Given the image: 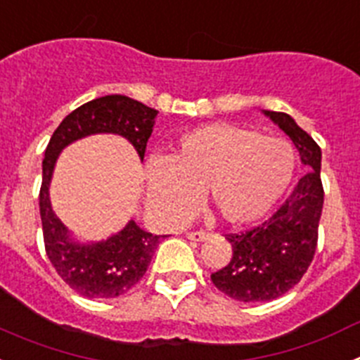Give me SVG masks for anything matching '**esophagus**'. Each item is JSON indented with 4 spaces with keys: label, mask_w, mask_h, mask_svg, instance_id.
<instances>
[{
    "label": "esophagus",
    "mask_w": 360,
    "mask_h": 360,
    "mask_svg": "<svg viewBox=\"0 0 360 360\" xmlns=\"http://www.w3.org/2000/svg\"><path fill=\"white\" fill-rule=\"evenodd\" d=\"M209 236H211V234L205 231H189L187 232V238L193 241H203V240H207Z\"/></svg>",
    "instance_id": "1"
}]
</instances>
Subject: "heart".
Listing matches in <instances>:
<instances>
[{"label": "heart", "mask_w": 360, "mask_h": 360, "mask_svg": "<svg viewBox=\"0 0 360 360\" xmlns=\"http://www.w3.org/2000/svg\"><path fill=\"white\" fill-rule=\"evenodd\" d=\"M295 169L297 153L285 139L238 124H209L180 136L167 158L149 162L148 203L158 218L180 224L205 191L219 218L249 224L279 202Z\"/></svg>", "instance_id": "heart-1"}]
</instances>
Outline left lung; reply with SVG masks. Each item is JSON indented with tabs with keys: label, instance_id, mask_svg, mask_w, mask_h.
Masks as SVG:
<instances>
[{
	"label": "left lung",
	"instance_id": "1",
	"mask_svg": "<svg viewBox=\"0 0 360 360\" xmlns=\"http://www.w3.org/2000/svg\"><path fill=\"white\" fill-rule=\"evenodd\" d=\"M265 115L290 136L308 173L263 224L225 234L232 257L224 269L212 272L211 279L219 292L243 303L278 299L301 281L316 254L324 202L317 142L287 113L265 111Z\"/></svg>",
	"mask_w": 360,
	"mask_h": 360
}]
</instances>
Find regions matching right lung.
<instances>
[{"label": "right lung", "instance_id": "obj_1", "mask_svg": "<svg viewBox=\"0 0 360 360\" xmlns=\"http://www.w3.org/2000/svg\"><path fill=\"white\" fill-rule=\"evenodd\" d=\"M158 111L124 95H106L82 104L65 117L53 131L43 158L39 212L46 256L70 288L90 299H111L126 294L146 274L158 243L155 236L129 221L119 234L91 245L73 243L68 231L52 211L49 186L63 148L94 133L126 136L144 158L148 139Z\"/></svg>", "mask_w": 360, "mask_h": 360}]
</instances>
